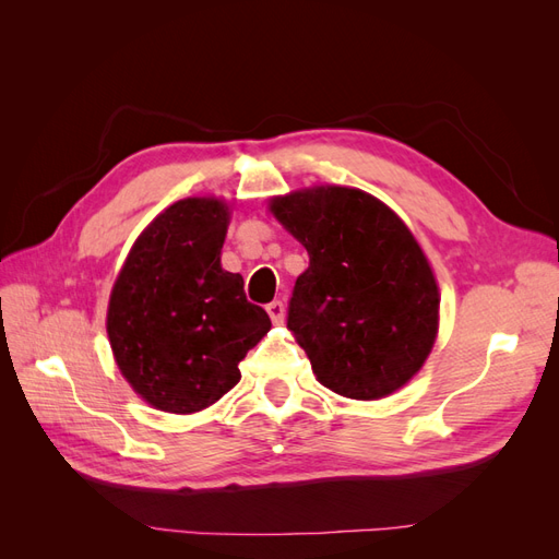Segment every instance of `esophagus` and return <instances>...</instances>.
I'll list each match as a JSON object with an SVG mask.
<instances>
[{
    "label": "esophagus",
    "instance_id": "1",
    "mask_svg": "<svg viewBox=\"0 0 559 559\" xmlns=\"http://www.w3.org/2000/svg\"><path fill=\"white\" fill-rule=\"evenodd\" d=\"M265 310H267L270 319H273V324H282V321H284V302H282V300L267 302Z\"/></svg>",
    "mask_w": 559,
    "mask_h": 559
}]
</instances>
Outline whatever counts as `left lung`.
I'll use <instances>...</instances> for the list:
<instances>
[{"instance_id":"obj_1","label":"left lung","mask_w":559,"mask_h":559,"mask_svg":"<svg viewBox=\"0 0 559 559\" xmlns=\"http://www.w3.org/2000/svg\"><path fill=\"white\" fill-rule=\"evenodd\" d=\"M273 214L308 249L286 326L331 392L373 401L396 392L429 357L438 286L401 218L343 186L275 198Z\"/></svg>"}]
</instances>
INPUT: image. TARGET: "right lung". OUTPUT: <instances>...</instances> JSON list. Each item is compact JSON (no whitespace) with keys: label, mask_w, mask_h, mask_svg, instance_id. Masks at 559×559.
<instances>
[{"label":"right lung","mask_w":559,"mask_h":559,"mask_svg":"<svg viewBox=\"0 0 559 559\" xmlns=\"http://www.w3.org/2000/svg\"><path fill=\"white\" fill-rule=\"evenodd\" d=\"M228 207L179 200L130 249L107 333L126 380L165 413H198L240 382L238 364L270 331L238 273L222 267Z\"/></svg>","instance_id":"add662e5"}]
</instances>
